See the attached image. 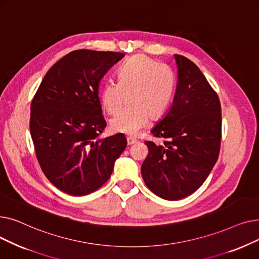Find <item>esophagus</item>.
Segmentation results:
<instances>
[{
	"mask_svg": "<svg viewBox=\"0 0 259 259\" xmlns=\"http://www.w3.org/2000/svg\"><path fill=\"white\" fill-rule=\"evenodd\" d=\"M135 143H138V140H135L133 138H127V144L130 146V145H133Z\"/></svg>",
	"mask_w": 259,
	"mask_h": 259,
	"instance_id": "1",
	"label": "esophagus"
}]
</instances>
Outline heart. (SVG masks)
I'll return each mask as SVG.
<instances>
[{"mask_svg": "<svg viewBox=\"0 0 259 259\" xmlns=\"http://www.w3.org/2000/svg\"><path fill=\"white\" fill-rule=\"evenodd\" d=\"M174 90V76L170 68L143 54L122 64L117 83L108 80L101 89L104 110L116 114L129 95L126 110L110 120V129L130 137L139 134L150 120L166 111Z\"/></svg>", "mask_w": 259, "mask_h": 259, "instance_id": "1", "label": "heart"}]
</instances>
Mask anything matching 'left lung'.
Returning a JSON list of instances; mask_svg holds the SVG:
<instances>
[{
	"mask_svg": "<svg viewBox=\"0 0 259 259\" xmlns=\"http://www.w3.org/2000/svg\"><path fill=\"white\" fill-rule=\"evenodd\" d=\"M178 85L169 110L151 133L162 145L146 142L149 154L142 176L151 191L167 200L184 198L203 184L219 158L222 108L199 68L174 54Z\"/></svg>",
	"mask_w": 259,
	"mask_h": 259,
	"instance_id": "obj_1",
	"label": "left lung"
}]
</instances>
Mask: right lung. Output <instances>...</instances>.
Here are the masks:
<instances>
[{
  "label": "right lung",
  "mask_w": 259,
  "mask_h": 259,
  "mask_svg": "<svg viewBox=\"0 0 259 259\" xmlns=\"http://www.w3.org/2000/svg\"><path fill=\"white\" fill-rule=\"evenodd\" d=\"M125 57L112 51L75 50L54 64L44 76L30 107V134L38 164L61 191L87 195L110 178L127 146L124 134L101 139L99 85Z\"/></svg>",
  "instance_id": "obj_1"
}]
</instances>
